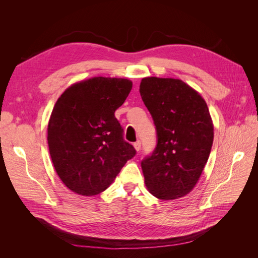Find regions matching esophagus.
<instances>
[{"mask_svg":"<svg viewBox=\"0 0 258 258\" xmlns=\"http://www.w3.org/2000/svg\"><path fill=\"white\" fill-rule=\"evenodd\" d=\"M134 146H135V148H136V151L139 152L140 150H141V142H140V141L135 142V143H134Z\"/></svg>","mask_w":258,"mask_h":258,"instance_id":"1","label":"esophagus"}]
</instances>
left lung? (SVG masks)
<instances>
[{"instance_id":"1","label":"left lung","mask_w":258,"mask_h":258,"mask_svg":"<svg viewBox=\"0 0 258 258\" xmlns=\"http://www.w3.org/2000/svg\"><path fill=\"white\" fill-rule=\"evenodd\" d=\"M140 93L157 134L152 155L141 161L153 196L172 200L191 191L209 159L213 123L199 93L181 80L145 77Z\"/></svg>"}]
</instances>
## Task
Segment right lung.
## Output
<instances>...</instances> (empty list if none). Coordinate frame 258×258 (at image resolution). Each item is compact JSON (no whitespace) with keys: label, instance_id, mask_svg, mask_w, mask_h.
I'll return each mask as SVG.
<instances>
[{"label":"right lung","instance_id":"1","mask_svg":"<svg viewBox=\"0 0 258 258\" xmlns=\"http://www.w3.org/2000/svg\"><path fill=\"white\" fill-rule=\"evenodd\" d=\"M132 88L126 79L92 77L69 87L51 112L47 141L56 172L83 196L104 191L136 150L115 117Z\"/></svg>","mask_w":258,"mask_h":258}]
</instances>
